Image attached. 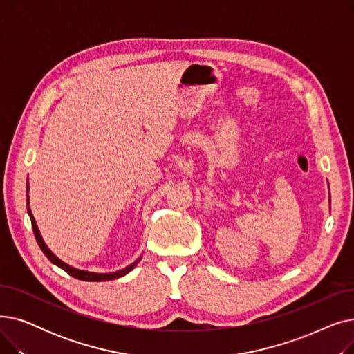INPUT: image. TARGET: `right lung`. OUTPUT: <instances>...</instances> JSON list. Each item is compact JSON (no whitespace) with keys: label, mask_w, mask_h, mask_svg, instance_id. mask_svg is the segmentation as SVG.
Wrapping results in <instances>:
<instances>
[{"label":"right lung","mask_w":354,"mask_h":354,"mask_svg":"<svg viewBox=\"0 0 354 354\" xmlns=\"http://www.w3.org/2000/svg\"><path fill=\"white\" fill-rule=\"evenodd\" d=\"M27 212H28V216H30V219H31V227H32V231H34V235H35V239H37V244L40 245V248H41V251L44 252V255L50 259V261H51L54 266L60 267L62 270H64V271H66L67 274H70L71 277L79 278V280H83V281H109V280H116V278H120V277H123V275H126V274H129L130 271H132V270L138 266V263L140 261V259H142V255H140L135 263H132V264L124 267V268H122V270H118V271H115V272H91V271H84V270L74 268V267L66 264L64 261H62V259H60L57 255H55V254L46 245L44 239H43V236H41V234H40V230H39V227H37V222H35V219H34V216H32V214H31V209H30L28 180H27Z\"/></svg>","instance_id":"right-lung-1"}]
</instances>
